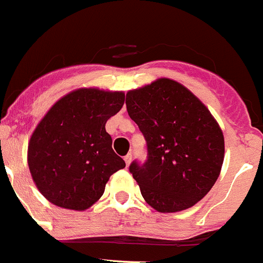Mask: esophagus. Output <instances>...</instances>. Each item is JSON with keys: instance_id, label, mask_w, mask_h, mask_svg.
<instances>
[{"instance_id": "obj_1", "label": "esophagus", "mask_w": 263, "mask_h": 263, "mask_svg": "<svg viewBox=\"0 0 263 263\" xmlns=\"http://www.w3.org/2000/svg\"><path fill=\"white\" fill-rule=\"evenodd\" d=\"M131 161H132V156H131V154H127V156L124 157V162H126L127 167H128V166L131 165Z\"/></svg>"}]
</instances>
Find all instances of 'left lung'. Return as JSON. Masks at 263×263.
<instances>
[{
	"label": "left lung",
	"instance_id": "obj_1",
	"mask_svg": "<svg viewBox=\"0 0 263 263\" xmlns=\"http://www.w3.org/2000/svg\"><path fill=\"white\" fill-rule=\"evenodd\" d=\"M128 115L143 132L148 159L129 171L159 213L190 209L213 188L224 159V136L209 109L168 78L127 92Z\"/></svg>",
	"mask_w": 263,
	"mask_h": 263
}]
</instances>
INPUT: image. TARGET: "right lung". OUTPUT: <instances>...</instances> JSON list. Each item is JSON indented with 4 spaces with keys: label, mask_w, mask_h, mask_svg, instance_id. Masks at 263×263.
<instances>
[{
    "label": "right lung",
    "mask_w": 263,
    "mask_h": 263,
    "mask_svg": "<svg viewBox=\"0 0 263 263\" xmlns=\"http://www.w3.org/2000/svg\"><path fill=\"white\" fill-rule=\"evenodd\" d=\"M124 104V92L79 88L61 97L32 132L29 173L41 195L63 209H89L110 176L126 163L114 153L107 120Z\"/></svg>",
    "instance_id": "1"
}]
</instances>
